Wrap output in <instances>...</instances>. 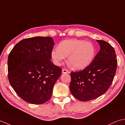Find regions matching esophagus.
<instances>
[{
  "instance_id": "obj_1",
  "label": "esophagus",
  "mask_w": 125,
  "mask_h": 125,
  "mask_svg": "<svg viewBox=\"0 0 125 125\" xmlns=\"http://www.w3.org/2000/svg\"><path fill=\"white\" fill-rule=\"evenodd\" d=\"M62 73H70V72L68 70H66V69H62Z\"/></svg>"
}]
</instances>
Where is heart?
Wrapping results in <instances>:
<instances>
[{
    "instance_id": "1",
    "label": "heart",
    "mask_w": 125,
    "mask_h": 125,
    "mask_svg": "<svg viewBox=\"0 0 125 125\" xmlns=\"http://www.w3.org/2000/svg\"><path fill=\"white\" fill-rule=\"evenodd\" d=\"M95 52V46L91 42L72 39L61 42L58 48L52 50L51 55L56 65H60L68 56V62L74 68L83 70L93 62Z\"/></svg>"
}]
</instances>
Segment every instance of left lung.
<instances>
[{"label": "left lung", "mask_w": 125, "mask_h": 125, "mask_svg": "<svg viewBox=\"0 0 125 125\" xmlns=\"http://www.w3.org/2000/svg\"><path fill=\"white\" fill-rule=\"evenodd\" d=\"M96 42L100 50L91 64L80 72L71 73V92L74 97L82 101L92 100L104 94L110 87L116 73L115 50L104 40Z\"/></svg>", "instance_id": "left-lung-1"}]
</instances>
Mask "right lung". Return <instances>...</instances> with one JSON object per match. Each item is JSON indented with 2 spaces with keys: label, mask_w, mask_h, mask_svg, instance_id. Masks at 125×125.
<instances>
[{
  "label": "right lung",
  "mask_w": 125,
  "mask_h": 125,
  "mask_svg": "<svg viewBox=\"0 0 125 125\" xmlns=\"http://www.w3.org/2000/svg\"><path fill=\"white\" fill-rule=\"evenodd\" d=\"M54 42L51 37H35L21 40L8 57V78L20 98L32 104H42L52 96L62 68L52 62Z\"/></svg>",
  "instance_id": "1"
}]
</instances>
